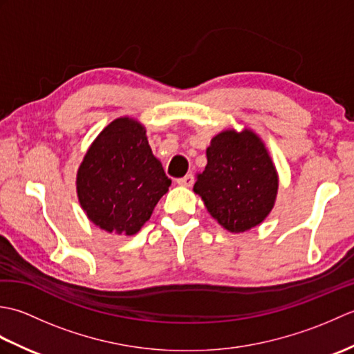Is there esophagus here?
I'll use <instances>...</instances> for the list:
<instances>
[{"mask_svg":"<svg viewBox=\"0 0 354 354\" xmlns=\"http://www.w3.org/2000/svg\"><path fill=\"white\" fill-rule=\"evenodd\" d=\"M176 183H178V185H181V187H192L193 183H194V179H193V175H185L184 178H179Z\"/></svg>","mask_w":354,"mask_h":354,"instance_id":"34e87169","label":"esophagus"}]
</instances>
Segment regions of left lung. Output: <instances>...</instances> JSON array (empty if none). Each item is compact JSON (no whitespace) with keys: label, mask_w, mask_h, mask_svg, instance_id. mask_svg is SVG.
<instances>
[{"label":"left lung","mask_w":354,"mask_h":354,"mask_svg":"<svg viewBox=\"0 0 354 354\" xmlns=\"http://www.w3.org/2000/svg\"><path fill=\"white\" fill-rule=\"evenodd\" d=\"M193 192L227 231L259 227L272 212L278 193V173L266 145L248 127L214 135Z\"/></svg>","instance_id":"left-lung-1"}]
</instances>
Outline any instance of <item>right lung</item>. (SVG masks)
<instances>
[{"label": "right lung", "mask_w": 354, "mask_h": 354, "mask_svg": "<svg viewBox=\"0 0 354 354\" xmlns=\"http://www.w3.org/2000/svg\"><path fill=\"white\" fill-rule=\"evenodd\" d=\"M170 184L149 146L146 127L132 117L115 118L97 135L76 176L88 219L118 236L137 234Z\"/></svg>", "instance_id": "obj_1"}]
</instances>
